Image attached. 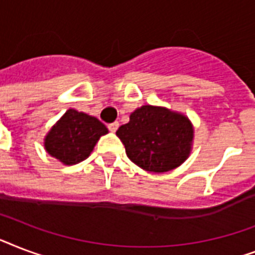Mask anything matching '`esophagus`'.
Here are the masks:
<instances>
[{
  "mask_svg": "<svg viewBox=\"0 0 255 255\" xmlns=\"http://www.w3.org/2000/svg\"><path fill=\"white\" fill-rule=\"evenodd\" d=\"M118 128H119V123H118V122H114V123L108 124V129L111 132H116Z\"/></svg>",
  "mask_w": 255,
  "mask_h": 255,
  "instance_id": "1",
  "label": "esophagus"
}]
</instances>
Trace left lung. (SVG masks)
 Listing matches in <instances>:
<instances>
[{
    "label": "left lung",
    "mask_w": 255,
    "mask_h": 255,
    "mask_svg": "<svg viewBox=\"0 0 255 255\" xmlns=\"http://www.w3.org/2000/svg\"><path fill=\"white\" fill-rule=\"evenodd\" d=\"M193 126L182 114L165 107L141 106L120 126L116 136L132 163L148 172H168L190 155Z\"/></svg>",
    "instance_id": "8db88e82"
}]
</instances>
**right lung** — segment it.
<instances>
[{"label":"right lung","instance_id":"1","mask_svg":"<svg viewBox=\"0 0 255 255\" xmlns=\"http://www.w3.org/2000/svg\"><path fill=\"white\" fill-rule=\"evenodd\" d=\"M106 133L107 127L100 120L70 108L51 127L43 144L49 155L65 165H74L87 159Z\"/></svg>","mask_w":255,"mask_h":255}]
</instances>
